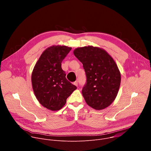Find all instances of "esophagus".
Wrapping results in <instances>:
<instances>
[{
	"label": "esophagus",
	"mask_w": 151,
	"mask_h": 151,
	"mask_svg": "<svg viewBox=\"0 0 151 151\" xmlns=\"http://www.w3.org/2000/svg\"><path fill=\"white\" fill-rule=\"evenodd\" d=\"M73 84H74L75 85H76V87H78V81H76L75 82H73Z\"/></svg>",
	"instance_id": "obj_1"
}]
</instances>
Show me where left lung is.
I'll list each match as a JSON object with an SVG mask.
<instances>
[{
  "label": "left lung",
  "mask_w": 151,
  "mask_h": 151,
  "mask_svg": "<svg viewBox=\"0 0 151 151\" xmlns=\"http://www.w3.org/2000/svg\"><path fill=\"white\" fill-rule=\"evenodd\" d=\"M73 54L82 63L87 82L82 90L87 104L96 110L108 107L115 100L121 83V73L112 57L93 46L76 48Z\"/></svg>",
  "instance_id": "1"
}]
</instances>
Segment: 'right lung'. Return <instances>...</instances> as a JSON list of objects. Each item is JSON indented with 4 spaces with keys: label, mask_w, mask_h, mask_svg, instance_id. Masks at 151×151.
Wrapping results in <instances>:
<instances>
[{
    "label": "right lung",
    "mask_w": 151,
    "mask_h": 151,
    "mask_svg": "<svg viewBox=\"0 0 151 151\" xmlns=\"http://www.w3.org/2000/svg\"><path fill=\"white\" fill-rule=\"evenodd\" d=\"M72 48L53 45L42 52L32 74V83L39 102L55 111L65 105L67 99L77 87L68 81L61 68V62Z\"/></svg>",
    "instance_id": "right-lung-1"
}]
</instances>
